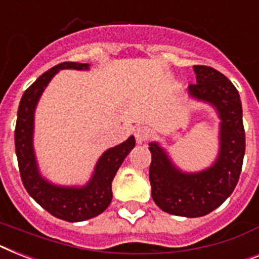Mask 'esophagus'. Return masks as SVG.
<instances>
[{"instance_id": "34e87169", "label": "esophagus", "mask_w": 259, "mask_h": 259, "mask_svg": "<svg viewBox=\"0 0 259 259\" xmlns=\"http://www.w3.org/2000/svg\"><path fill=\"white\" fill-rule=\"evenodd\" d=\"M134 136H136L137 144H144L149 138V129L146 126H137L134 130Z\"/></svg>"}]
</instances>
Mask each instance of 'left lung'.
<instances>
[{
  "label": "left lung",
  "instance_id": "obj_1",
  "mask_svg": "<svg viewBox=\"0 0 259 259\" xmlns=\"http://www.w3.org/2000/svg\"><path fill=\"white\" fill-rule=\"evenodd\" d=\"M197 83L189 85L193 98L215 108L220 123V151L213 165L197 173H185L171 162L157 142L149 144L151 197L166 213L180 217H202L232 194L242 169L245 129L242 105L232 81L215 69L194 65Z\"/></svg>",
  "mask_w": 259,
  "mask_h": 259
}]
</instances>
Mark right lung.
Listing matches in <instances>:
<instances>
[{
	"mask_svg": "<svg viewBox=\"0 0 259 259\" xmlns=\"http://www.w3.org/2000/svg\"><path fill=\"white\" fill-rule=\"evenodd\" d=\"M62 69L88 70L89 64L62 62L56 65L39 75L35 82L25 90L17 111L14 142L21 180L31 198L54 217L68 222H81L104 213L110 205L113 178L126 155L136 146V140L132 136L122 144L105 151L97 162L93 176L85 186H57L42 177L33 149L34 110L50 79Z\"/></svg>",
	"mask_w": 259,
	"mask_h": 259,
	"instance_id": "1",
	"label": "right lung"
}]
</instances>
